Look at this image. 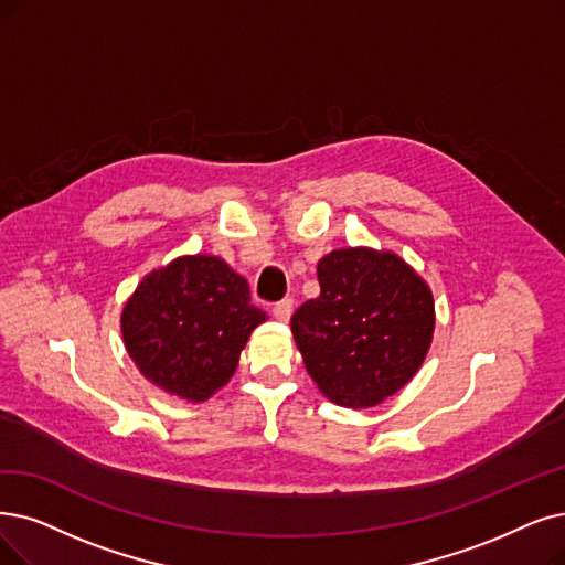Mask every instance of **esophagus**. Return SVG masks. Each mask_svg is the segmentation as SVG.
<instances>
[{
    "label": "esophagus",
    "mask_w": 565,
    "mask_h": 565,
    "mask_svg": "<svg viewBox=\"0 0 565 565\" xmlns=\"http://www.w3.org/2000/svg\"><path fill=\"white\" fill-rule=\"evenodd\" d=\"M291 310H295V301L291 299H282L278 303H274V318L280 322H289Z\"/></svg>",
    "instance_id": "esophagus-1"
}]
</instances>
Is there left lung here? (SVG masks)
Masks as SVG:
<instances>
[{"instance_id":"8db88e82","label":"left lung","mask_w":565,"mask_h":565,"mask_svg":"<svg viewBox=\"0 0 565 565\" xmlns=\"http://www.w3.org/2000/svg\"><path fill=\"white\" fill-rule=\"evenodd\" d=\"M320 297L291 315V333L318 387L335 403L371 408L396 394L434 335L431 289L392 253L333 250L318 264Z\"/></svg>"}]
</instances>
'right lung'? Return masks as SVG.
<instances>
[{"mask_svg":"<svg viewBox=\"0 0 565 565\" xmlns=\"http://www.w3.org/2000/svg\"><path fill=\"white\" fill-rule=\"evenodd\" d=\"M266 312L245 278L220 257H180L152 270L122 310V338L139 371L188 401H206L227 382Z\"/></svg>","mask_w":565,"mask_h":565,"instance_id":"1","label":"right lung"}]
</instances>
